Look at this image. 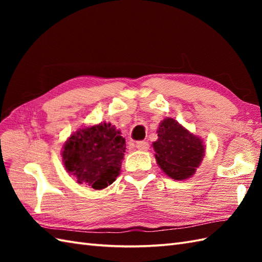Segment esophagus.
<instances>
[{"label": "esophagus", "instance_id": "1", "mask_svg": "<svg viewBox=\"0 0 262 262\" xmlns=\"http://www.w3.org/2000/svg\"><path fill=\"white\" fill-rule=\"evenodd\" d=\"M135 147L140 151H147L148 149V143L145 141H141V142H136L135 143Z\"/></svg>", "mask_w": 262, "mask_h": 262}]
</instances>
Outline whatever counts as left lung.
<instances>
[{
	"instance_id": "1",
	"label": "left lung",
	"mask_w": 262,
	"mask_h": 262,
	"mask_svg": "<svg viewBox=\"0 0 262 262\" xmlns=\"http://www.w3.org/2000/svg\"><path fill=\"white\" fill-rule=\"evenodd\" d=\"M158 136L159 140L153 143V147L160 168L176 180L192 176L204 158L203 141L172 118L162 120Z\"/></svg>"
}]
</instances>
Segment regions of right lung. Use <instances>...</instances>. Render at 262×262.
I'll use <instances>...</instances> for the list:
<instances>
[{"mask_svg":"<svg viewBox=\"0 0 262 262\" xmlns=\"http://www.w3.org/2000/svg\"><path fill=\"white\" fill-rule=\"evenodd\" d=\"M126 149L120 132L107 122L77 130L70 137L63 151V163L81 185L103 189L120 172Z\"/></svg>","mask_w":262,"mask_h":262,"instance_id":"obj_1","label":"right lung"}]
</instances>
